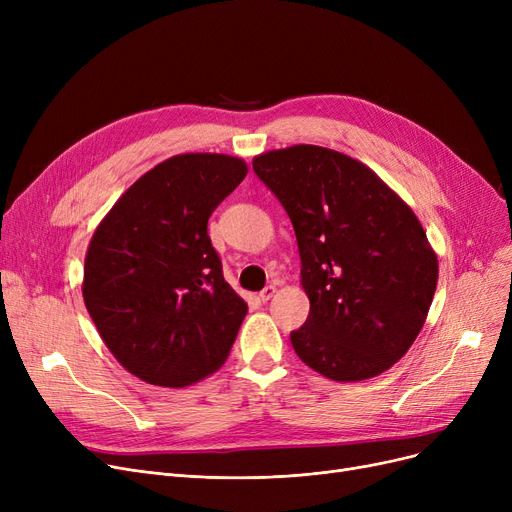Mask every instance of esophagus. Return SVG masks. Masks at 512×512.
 Segmentation results:
<instances>
[{
    "label": "esophagus",
    "instance_id": "1",
    "mask_svg": "<svg viewBox=\"0 0 512 512\" xmlns=\"http://www.w3.org/2000/svg\"><path fill=\"white\" fill-rule=\"evenodd\" d=\"M276 294V286L274 284H270V286H265L261 292H259V301H270L272 297Z\"/></svg>",
    "mask_w": 512,
    "mask_h": 512
}]
</instances>
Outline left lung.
<instances>
[{
	"instance_id": "1",
	"label": "left lung",
	"mask_w": 512,
	"mask_h": 512,
	"mask_svg": "<svg viewBox=\"0 0 512 512\" xmlns=\"http://www.w3.org/2000/svg\"><path fill=\"white\" fill-rule=\"evenodd\" d=\"M286 209L301 253L309 317L294 353L336 382L380 375L415 342L432 305L438 259L411 207L361 161L294 145L253 159Z\"/></svg>"
}]
</instances>
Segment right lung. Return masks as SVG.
Listing matches in <instances>:
<instances>
[{
	"mask_svg": "<svg viewBox=\"0 0 512 512\" xmlns=\"http://www.w3.org/2000/svg\"><path fill=\"white\" fill-rule=\"evenodd\" d=\"M245 176L238 157L174 155L134 182L91 238L87 311L143 382L191 386L230 353L247 303L224 280L207 220Z\"/></svg>",
	"mask_w": 512,
	"mask_h": 512,
	"instance_id": "1",
	"label": "right lung"
}]
</instances>
